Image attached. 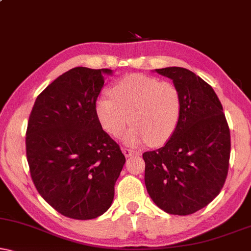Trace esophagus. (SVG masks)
Instances as JSON below:
<instances>
[{"instance_id":"34e87169","label":"esophagus","mask_w":251,"mask_h":251,"mask_svg":"<svg viewBox=\"0 0 251 251\" xmlns=\"http://www.w3.org/2000/svg\"><path fill=\"white\" fill-rule=\"evenodd\" d=\"M123 152L124 155L126 157H131V156H134V155H139V151H135V150H133L131 148H123Z\"/></svg>"}]
</instances>
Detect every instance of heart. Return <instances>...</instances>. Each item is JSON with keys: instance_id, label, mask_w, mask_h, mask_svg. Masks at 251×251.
I'll list each match as a JSON object with an SVG mask.
<instances>
[{"instance_id": "b5f03b06", "label": "heart", "mask_w": 251, "mask_h": 251, "mask_svg": "<svg viewBox=\"0 0 251 251\" xmlns=\"http://www.w3.org/2000/svg\"><path fill=\"white\" fill-rule=\"evenodd\" d=\"M110 94L96 100L95 112L102 128L113 138H119L128 123L132 126L124 141L129 146L164 145L175 133L181 98L173 83L133 73L113 83Z\"/></svg>"}]
</instances>
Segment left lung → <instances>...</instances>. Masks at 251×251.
<instances>
[{"label":"left lung","mask_w":251,"mask_h":251,"mask_svg":"<svg viewBox=\"0 0 251 251\" xmlns=\"http://www.w3.org/2000/svg\"><path fill=\"white\" fill-rule=\"evenodd\" d=\"M156 72L175 83L181 113L165 146L142 155L146 187L165 212L190 215L208 205L225 183L230 155L228 124L212 87L195 73L178 66Z\"/></svg>","instance_id":"left-lung-1"}]
</instances>
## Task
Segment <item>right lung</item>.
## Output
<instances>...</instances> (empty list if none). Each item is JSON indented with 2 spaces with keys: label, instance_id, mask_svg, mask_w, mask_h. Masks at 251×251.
<instances>
[{
  "label": "right lung",
  "instance_id": "obj_1",
  "mask_svg": "<svg viewBox=\"0 0 251 251\" xmlns=\"http://www.w3.org/2000/svg\"><path fill=\"white\" fill-rule=\"evenodd\" d=\"M109 69L75 68L35 100L26 131V156L40 195L61 215L98 218L110 208L125 164L103 131L95 103Z\"/></svg>",
  "mask_w": 251,
  "mask_h": 251
}]
</instances>
